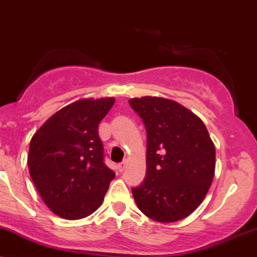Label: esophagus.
<instances>
[{
  "instance_id": "obj_1",
  "label": "esophagus",
  "mask_w": 257,
  "mask_h": 257,
  "mask_svg": "<svg viewBox=\"0 0 257 257\" xmlns=\"http://www.w3.org/2000/svg\"><path fill=\"white\" fill-rule=\"evenodd\" d=\"M125 167H126L125 162H121V164L117 165V170H119V172H123V171H125Z\"/></svg>"
}]
</instances>
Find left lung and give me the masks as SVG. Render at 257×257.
Instances as JSON below:
<instances>
[{"label":"left lung","mask_w":257,"mask_h":257,"mask_svg":"<svg viewBox=\"0 0 257 257\" xmlns=\"http://www.w3.org/2000/svg\"><path fill=\"white\" fill-rule=\"evenodd\" d=\"M147 130V177L132 189L137 207L159 222L185 219L203 202L215 173V146L203 121L173 99L130 98Z\"/></svg>","instance_id":"left-lung-1"}]
</instances>
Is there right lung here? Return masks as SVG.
<instances>
[{
	"instance_id": "1",
	"label": "right lung",
	"mask_w": 257,
	"mask_h": 257,
	"mask_svg": "<svg viewBox=\"0 0 257 257\" xmlns=\"http://www.w3.org/2000/svg\"><path fill=\"white\" fill-rule=\"evenodd\" d=\"M115 98H80L53 114L33 135L27 165L42 200L66 220L91 215L115 173L103 162L98 125Z\"/></svg>"
}]
</instances>
